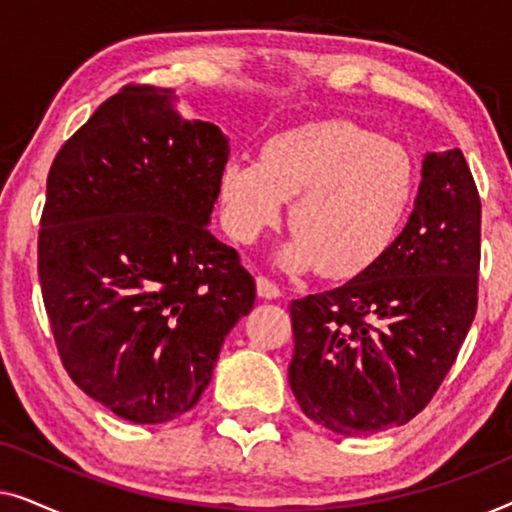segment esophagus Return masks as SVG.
I'll return each mask as SVG.
<instances>
[{
  "label": "esophagus",
  "mask_w": 512,
  "mask_h": 512,
  "mask_svg": "<svg viewBox=\"0 0 512 512\" xmlns=\"http://www.w3.org/2000/svg\"><path fill=\"white\" fill-rule=\"evenodd\" d=\"M256 291H258V296L265 298V300H275V298L282 296V289H279L275 282H270V279L263 277V275L256 277Z\"/></svg>",
  "instance_id": "1"
}]
</instances>
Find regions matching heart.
Returning a JSON list of instances; mask_svg holds the SVG:
<instances>
[{
	"label": "heart",
	"mask_w": 512,
	"mask_h": 512,
	"mask_svg": "<svg viewBox=\"0 0 512 512\" xmlns=\"http://www.w3.org/2000/svg\"><path fill=\"white\" fill-rule=\"evenodd\" d=\"M410 151L349 121L279 132L261 158L235 153L221 167L219 200L226 233L256 242L291 202V228L279 263L289 272L319 268L352 279L380 261L401 233L415 198Z\"/></svg>",
	"instance_id": "heart-1"
}]
</instances>
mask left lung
Segmentation results:
<instances>
[{"label": "left lung", "mask_w": 512, "mask_h": 512, "mask_svg": "<svg viewBox=\"0 0 512 512\" xmlns=\"http://www.w3.org/2000/svg\"><path fill=\"white\" fill-rule=\"evenodd\" d=\"M480 195L464 153H426L415 207L387 254L333 291L291 303L289 384L340 436L426 408L478 310Z\"/></svg>", "instance_id": "1"}]
</instances>
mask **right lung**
I'll use <instances>...</instances> for the list:
<instances>
[{
    "instance_id": "obj_1",
    "label": "right lung",
    "mask_w": 512,
    "mask_h": 512,
    "mask_svg": "<svg viewBox=\"0 0 512 512\" xmlns=\"http://www.w3.org/2000/svg\"><path fill=\"white\" fill-rule=\"evenodd\" d=\"M174 90L125 86L55 156L39 282L62 366L135 424L200 401L256 282L209 233L228 137Z\"/></svg>"
}]
</instances>
